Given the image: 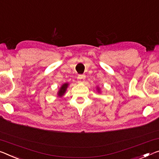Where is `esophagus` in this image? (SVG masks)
I'll use <instances>...</instances> for the list:
<instances>
[{
  "label": "esophagus",
  "mask_w": 159,
  "mask_h": 159,
  "mask_svg": "<svg viewBox=\"0 0 159 159\" xmlns=\"http://www.w3.org/2000/svg\"><path fill=\"white\" fill-rule=\"evenodd\" d=\"M85 79V75L84 74H81V75H79V76H78V79L79 80V82H84V80Z\"/></svg>",
  "instance_id": "34e87169"
}]
</instances>
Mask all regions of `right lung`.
Listing matches in <instances>:
<instances>
[{
  "label": "right lung",
  "instance_id": "obj_1",
  "mask_svg": "<svg viewBox=\"0 0 159 159\" xmlns=\"http://www.w3.org/2000/svg\"><path fill=\"white\" fill-rule=\"evenodd\" d=\"M68 85H69L68 84H64L61 87V89H60L59 91V93H58V95H59V96H61V95L64 94V93L66 92V90L68 87Z\"/></svg>",
  "mask_w": 159,
  "mask_h": 159
}]
</instances>
